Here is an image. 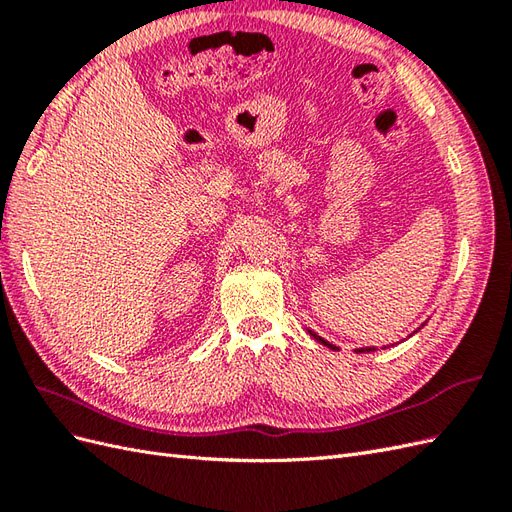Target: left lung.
Returning a JSON list of instances; mask_svg holds the SVG:
<instances>
[{"mask_svg": "<svg viewBox=\"0 0 512 512\" xmlns=\"http://www.w3.org/2000/svg\"><path fill=\"white\" fill-rule=\"evenodd\" d=\"M309 333H311V337H316V339H318V342H320V344H324V346H329V348H331V350H335V346H333V344H329V342H326V339H322V337H320V335H316V333H313V331H309ZM370 350H374V348H359V350H357V352H370Z\"/></svg>", "mask_w": 512, "mask_h": 512, "instance_id": "1", "label": "left lung"}]
</instances>
